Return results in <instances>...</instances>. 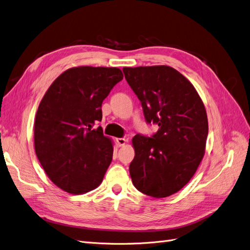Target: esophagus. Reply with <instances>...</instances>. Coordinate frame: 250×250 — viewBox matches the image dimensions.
<instances>
[{
	"mask_svg": "<svg viewBox=\"0 0 250 250\" xmlns=\"http://www.w3.org/2000/svg\"><path fill=\"white\" fill-rule=\"evenodd\" d=\"M116 141H117V143H118V145H119L120 147H122V146H124L125 144L127 143L128 139H127V138H118Z\"/></svg>",
	"mask_w": 250,
	"mask_h": 250,
	"instance_id": "obj_1",
	"label": "esophagus"
}]
</instances>
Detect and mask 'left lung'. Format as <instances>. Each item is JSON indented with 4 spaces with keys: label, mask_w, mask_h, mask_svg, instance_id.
I'll list each match as a JSON object with an SVG mask.
<instances>
[{
    "label": "left lung",
    "mask_w": 250,
    "mask_h": 250,
    "mask_svg": "<svg viewBox=\"0 0 250 250\" xmlns=\"http://www.w3.org/2000/svg\"><path fill=\"white\" fill-rule=\"evenodd\" d=\"M123 72L146 122L158 125L151 138L132 139V184L151 197H168L190 181L202 161L208 133L206 107L192 83L171 66L123 67Z\"/></svg>",
    "instance_id": "left-lung-1"
}]
</instances>
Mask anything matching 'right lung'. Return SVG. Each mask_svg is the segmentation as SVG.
Masks as SVG:
<instances>
[{"label": "right lung", "instance_id": "add662e5", "mask_svg": "<svg viewBox=\"0 0 250 250\" xmlns=\"http://www.w3.org/2000/svg\"><path fill=\"white\" fill-rule=\"evenodd\" d=\"M123 79L118 67L78 66L58 76L36 112L34 147L49 178L71 194L99 186L112 160L111 140L102 127V102Z\"/></svg>", "mask_w": 250, "mask_h": 250}]
</instances>
